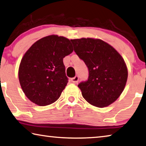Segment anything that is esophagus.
<instances>
[{
	"label": "esophagus",
	"instance_id": "esophagus-1",
	"mask_svg": "<svg viewBox=\"0 0 146 146\" xmlns=\"http://www.w3.org/2000/svg\"><path fill=\"white\" fill-rule=\"evenodd\" d=\"M78 80H79V78L78 76L76 75L75 76V77H73L71 79V81L73 82V83H77V82H78Z\"/></svg>",
	"mask_w": 146,
	"mask_h": 146
}]
</instances>
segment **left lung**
I'll use <instances>...</instances> for the list:
<instances>
[{
  "label": "left lung",
  "instance_id": "obj_1",
  "mask_svg": "<svg viewBox=\"0 0 146 146\" xmlns=\"http://www.w3.org/2000/svg\"><path fill=\"white\" fill-rule=\"evenodd\" d=\"M71 41L89 70L88 80L78 85L82 96L95 107H108L117 100L125 87L128 69L124 59L102 39L82 38Z\"/></svg>",
  "mask_w": 146,
  "mask_h": 146
}]
</instances>
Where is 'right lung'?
<instances>
[{"mask_svg": "<svg viewBox=\"0 0 146 146\" xmlns=\"http://www.w3.org/2000/svg\"><path fill=\"white\" fill-rule=\"evenodd\" d=\"M70 40L50 35L35 42L21 60L18 78L27 98L39 106L59 98L68 84L63 58L73 52Z\"/></svg>", "mask_w": 146, "mask_h": 146, "instance_id": "right-lung-1", "label": "right lung"}]
</instances>
